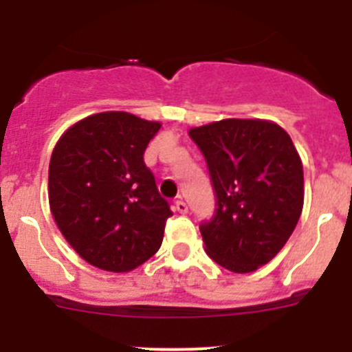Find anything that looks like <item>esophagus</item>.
Returning a JSON list of instances; mask_svg holds the SVG:
<instances>
[{
  "label": "esophagus",
  "mask_w": 352,
  "mask_h": 352,
  "mask_svg": "<svg viewBox=\"0 0 352 352\" xmlns=\"http://www.w3.org/2000/svg\"><path fill=\"white\" fill-rule=\"evenodd\" d=\"M174 210L178 211V213H182V214L188 213V206H186V203H185V201H182V199L174 203Z\"/></svg>",
  "instance_id": "1"
}]
</instances>
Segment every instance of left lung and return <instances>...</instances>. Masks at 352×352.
Masks as SVG:
<instances>
[{
  "label": "left lung",
  "mask_w": 352,
  "mask_h": 352,
  "mask_svg": "<svg viewBox=\"0 0 352 352\" xmlns=\"http://www.w3.org/2000/svg\"><path fill=\"white\" fill-rule=\"evenodd\" d=\"M213 183L214 213L199 229L208 256L248 273L282 250L303 210V166L289 133L264 120H222L190 132Z\"/></svg>",
  "instance_id": "obj_1"
}]
</instances>
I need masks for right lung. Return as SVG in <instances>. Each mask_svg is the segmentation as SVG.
I'll list each match as a JSON object with an SVG mask.
<instances>
[{
  "mask_svg": "<svg viewBox=\"0 0 352 352\" xmlns=\"http://www.w3.org/2000/svg\"><path fill=\"white\" fill-rule=\"evenodd\" d=\"M160 123L121 111L84 118L56 144L49 164L54 222L86 263L125 273L157 254L173 217L146 167Z\"/></svg>",
  "mask_w": 352,
  "mask_h": 352,
  "instance_id": "1",
  "label": "right lung"
}]
</instances>
